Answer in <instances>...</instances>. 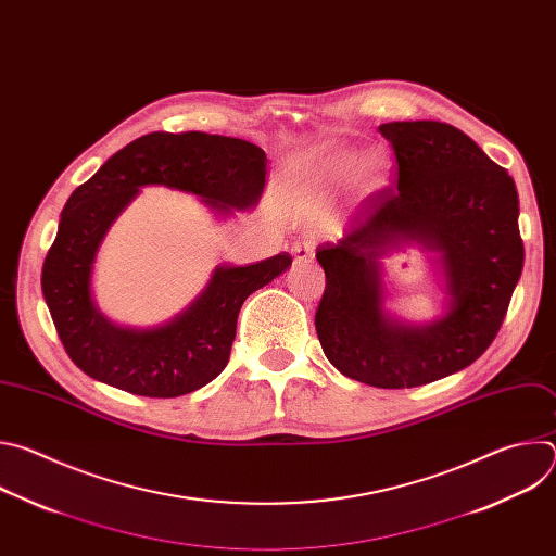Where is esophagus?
I'll list each match as a JSON object with an SVG mask.
<instances>
[{
	"label": "esophagus",
	"mask_w": 556,
	"mask_h": 556,
	"mask_svg": "<svg viewBox=\"0 0 556 556\" xmlns=\"http://www.w3.org/2000/svg\"><path fill=\"white\" fill-rule=\"evenodd\" d=\"M314 251H316V240H314V237H303V240H299V242L292 247L294 262H296V264L309 262V260L314 257Z\"/></svg>",
	"instance_id": "obj_1"
}]
</instances>
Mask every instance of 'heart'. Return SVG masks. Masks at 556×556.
Listing matches in <instances>:
<instances>
[{
  "instance_id": "1",
  "label": "heart",
  "mask_w": 556,
  "mask_h": 556,
  "mask_svg": "<svg viewBox=\"0 0 556 556\" xmlns=\"http://www.w3.org/2000/svg\"><path fill=\"white\" fill-rule=\"evenodd\" d=\"M316 165H319V169L328 178L345 180L356 172L358 155L354 151L332 147V149H326L324 153L316 155ZM384 174H387V157L380 151H371L361 161L358 176L365 187H378L382 182Z\"/></svg>"
}]
</instances>
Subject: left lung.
I'll return each mask as SVG.
<instances>
[{
    "label": "left lung",
    "mask_w": 556,
    "mask_h": 556,
    "mask_svg": "<svg viewBox=\"0 0 556 556\" xmlns=\"http://www.w3.org/2000/svg\"><path fill=\"white\" fill-rule=\"evenodd\" d=\"M378 129L395 155V182L365 200V217L339 244L316 249L326 290L314 326L341 374L405 389L468 367L495 341L523 268L519 195L508 172L448 123ZM399 236L443 253L450 312L422 329L381 312L375 260Z\"/></svg>",
    "instance_id": "obj_1"
}]
</instances>
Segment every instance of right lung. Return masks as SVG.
I'll return each instance as SVG.
<instances>
[{
  "label": "right lung",
  "instance_id": "add662e5",
  "mask_svg": "<svg viewBox=\"0 0 556 556\" xmlns=\"http://www.w3.org/2000/svg\"><path fill=\"white\" fill-rule=\"evenodd\" d=\"M266 163L264 149L240 138L153 131L116 151L74 189L43 262L41 290L78 369L147 399H176L222 374L242 303L292 264L288 253L251 266H217L206 290L174 321L153 330L118 328L105 319L90 292L92 266L108 228L140 187L189 191L228 213L230 206L260 202Z\"/></svg>",
  "mask_w": 556,
  "mask_h": 556
}]
</instances>
